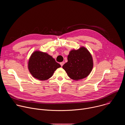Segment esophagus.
<instances>
[{
    "mask_svg": "<svg viewBox=\"0 0 125 125\" xmlns=\"http://www.w3.org/2000/svg\"><path fill=\"white\" fill-rule=\"evenodd\" d=\"M64 63H65V62H61L60 64V65H61V67H62L63 66V65L64 64Z\"/></svg>",
    "mask_w": 125,
    "mask_h": 125,
    "instance_id": "1",
    "label": "esophagus"
}]
</instances>
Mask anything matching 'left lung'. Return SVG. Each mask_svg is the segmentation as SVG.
Here are the masks:
<instances>
[{"instance_id":"left-lung-1","label":"left lung","mask_w":125,"mask_h":125,"mask_svg":"<svg viewBox=\"0 0 125 125\" xmlns=\"http://www.w3.org/2000/svg\"><path fill=\"white\" fill-rule=\"evenodd\" d=\"M67 58L68 62L62 68L71 79L78 81L87 77L91 73L94 66L93 59L91 53L85 47L71 50Z\"/></svg>"}]
</instances>
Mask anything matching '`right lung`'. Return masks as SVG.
<instances>
[{
  "label": "right lung",
  "instance_id": "obj_1",
  "mask_svg": "<svg viewBox=\"0 0 125 125\" xmlns=\"http://www.w3.org/2000/svg\"><path fill=\"white\" fill-rule=\"evenodd\" d=\"M61 65L46 52L35 50L31 54L28 61V67L33 77L41 81L51 78L55 71Z\"/></svg>",
  "mask_w": 125,
  "mask_h": 125
}]
</instances>
